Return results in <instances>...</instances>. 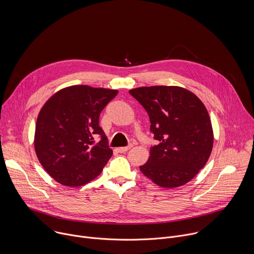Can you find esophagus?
I'll list each match as a JSON object with an SVG mask.
<instances>
[{"label": "esophagus", "mask_w": 254, "mask_h": 254, "mask_svg": "<svg viewBox=\"0 0 254 254\" xmlns=\"http://www.w3.org/2000/svg\"><path fill=\"white\" fill-rule=\"evenodd\" d=\"M132 148V144H129V146H127V147H122V148H119V152L120 153H126L127 152L128 150H130Z\"/></svg>", "instance_id": "obj_1"}]
</instances>
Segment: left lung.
Listing matches in <instances>:
<instances>
[{
    "instance_id": "obj_1",
    "label": "left lung",
    "mask_w": 254,
    "mask_h": 254,
    "mask_svg": "<svg viewBox=\"0 0 254 254\" xmlns=\"http://www.w3.org/2000/svg\"><path fill=\"white\" fill-rule=\"evenodd\" d=\"M129 93L146 110L158 141L139 170L163 188L188 183L205 166L213 147L206 107L194 93L178 86H144Z\"/></svg>"
}]
</instances>
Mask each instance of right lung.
Wrapping results in <instances>:
<instances>
[{
  "label": "right lung",
  "mask_w": 254,
  "mask_h": 254,
  "mask_svg": "<svg viewBox=\"0 0 254 254\" xmlns=\"http://www.w3.org/2000/svg\"><path fill=\"white\" fill-rule=\"evenodd\" d=\"M118 92L74 85L56 92L42 107L36 123L35 151L58 183L82 186L96 178L113 156L99 115Z\"/></svg>",
  "instance_id": "right-lung-1"
}]
</instances>
